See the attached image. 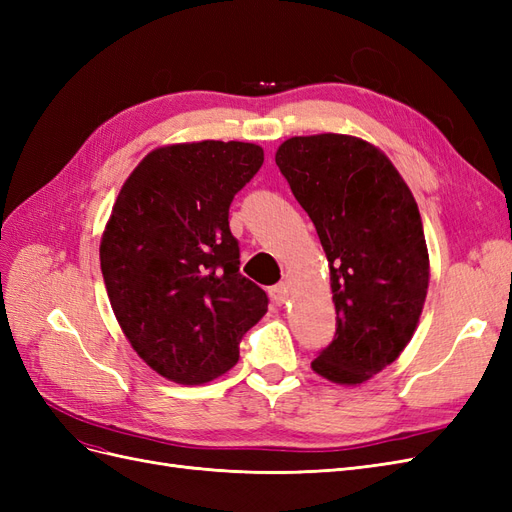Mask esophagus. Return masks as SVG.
<instances>
[{
    "instance_id": "obj_1",
    "label": "esophagus",
    "mask_w": 512,
    "mask_h": 512,
    "mask_svg": "<svg viewBox=\"0 0 512 512\" xmlns=\"http://www.w3.org/2000/svg\"><path fill=\"white\" fill-rule=\"evenodd\" d=\"M269 297L273 299L275 305H284L288 301V290L286 284H275L269 288Z\"/></svg>"
}]
</instances>
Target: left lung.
I'll return each mask as SVG.
<instances>
[{"label":"left lung","mask_w":512,"mask_h":512,"mask_svg":"<svg viewBox=\"0 0 512 512\" xmlns=\"http://www.w3.org/2000/svg\"><path fill=\"white\" fill-rule=\"evenodd\" d=\"M275 164L314 222L331 271L337 329L312 369L361 384L404 352L423 312L429 254L416 200L384 151L359 136H292Z\"/></svg>","instance_id":"obj_1"}]
</instances>
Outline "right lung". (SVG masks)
Wrapping results in <instances>:
<instances>
[{"label": "right lung", "instance_id": "obj_1", "mask_svg": "<svg viewBox=\"0 0 512 512\" xmlns=\"http://www.w3.org/2000/svg\"><path fill=\"white\" fill-rule=\"evenodd\" d=\"M265 162L254 143L153 149L121 185L100 241L108 301L136 354L177 384H205L239 361L267 294L239 273L232 198Z\"/></svg>", "mask_w": 512, "mask_h": 512}]
</instances>
